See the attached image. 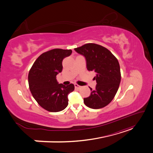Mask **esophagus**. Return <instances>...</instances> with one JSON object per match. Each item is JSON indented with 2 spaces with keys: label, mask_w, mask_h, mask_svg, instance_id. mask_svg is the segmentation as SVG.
<instances>
[{
  "label": "esophagus",
  "mask_w": 153,
  "mask_h": 153,
  "mask_svg": "<svg viewBox=\"0 0 153 153\" xmlns=\"http://www.w3.org/2000/svg\"><path fill=\"white\" fill-rule=\"evenodd\" d=\"M75 87L76 88V89H80V88H81V86H80V85H78V84H75Z\"/></svg>",
  "instance_id": "esophagus-1"
}]
</instances>
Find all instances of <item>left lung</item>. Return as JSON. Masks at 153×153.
Segmentation results:
<instances>
[{
  "mask_svg": "<svg viewBox=\"0 0 153 153\" xmlns=\"http://www.w3.org/2000/svg\"><path fill=\"white\" fill-rule=\"evenodd\" d=\"M75 50L85 57L87 70L96 73V89L89 87L91 95L84 98L85 105L93 109L105 107L114 99L121 82L117 58L107 48L95 43L85 44Z\"/></svg>",
  "mask_w": 153,
  "mask_h": 153,
  "instance_id": "obj_1",
  "label": "left lung"
}]
</instances>
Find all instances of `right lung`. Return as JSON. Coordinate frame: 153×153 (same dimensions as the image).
Returning a JSON list of instances; mask_svg holds the SVG:
<instances>
[{"instance_id": "obj_1", "label": "right lung", "mask_w": 153, "mask_h": 153, "mask_svg": "<svg viewBox=\"0 0 153 153\" xmlns=\"http://www.w3.org/2000/svg\"><path fill=\"white\" fill-rule=\"evenodd\" d=\"M72 53L71 50L55 48L41 54L30 68L28 82L32 96L41 107L52 112L65 109L68 96L75 89L73 84H59L56 76L62 70L63 59Z\"/></svg>"}]
</instances>
